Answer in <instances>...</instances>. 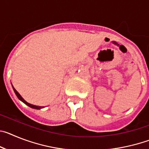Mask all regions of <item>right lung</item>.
Listing matches in <instances>:
<instances>
[{
	"label": "right lung",
	"instance_id": "1",
	"mask_svg": "<svg viewBox=\"0 0 149 149\" xmlns=\"http://www.w3.org/2000/svg\"><path fill=\"white\" fill-rule=\"evenodd\" d=\"M13 89H14V92H15V95H17V97H18V99H19V100H21V101H22V102H24V103L25 104H27V106H29V107H31V108H33V109H37V110H39V109L42 108V107L36 106V105H33V104H30L27 103V101H26L24 99V98H22V96L20 95V94H19V93H18V92H17L16 90H15V88L13 87Z\"/></svg>",
	"mask_w": 149,
	"mask_h": 149
}]
</instances>
